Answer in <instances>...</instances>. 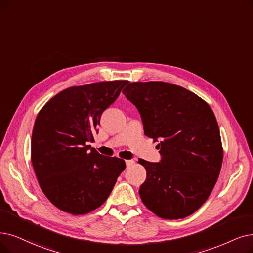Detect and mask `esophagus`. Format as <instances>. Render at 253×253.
<instances>
[{"instance_id":"esophagus-1","label":"esophagus","mask_w":253,"mask_h":253,"mask_svg":"<svg viewBox=\"0 0 253 253\" xmlns=\"http://www.w3.org/2000/svg\"><path fill=\"white\" fill-rule=\"evenodd\" d=\"M134 163H135V162H134L133 160H126V165L127 168L132 166Z\"/></svg>"}]
</instances>
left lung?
<instances>
[{
  "mask_svg": "<svg viewBox=\"0 0 253 253\" xmlns=\"http://www.w3.org/2000/svg\"><path fill=\"white\" fill-rule=\"evenodd\" d=\"M123 92L138 109L144 134L159 142L158 163L139 160L146 169L141 200L163 219L193 214L210 196L223 160L214 112L193 92L165 82L129 83Z\"/></svg>",
  "mask_w": 253,
  "mask_h": 253,
  "instance_id": "1",
  "label": "left lung"
}]
</instances>
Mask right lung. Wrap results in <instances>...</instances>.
<instances>
[{"label":"right lung","mask_w":253,"mask_h":253,"mask_svg":"<svg viewBox=\"0 0 253 253\" xmlns=\"http://www.w3.org/2000/svg\"><path fill=\"white\" fill-rule=\"evenodd\" d=\"M128 81L70 87L55 95L38 113L32 133L31 161L44 195L55 207L84 215L102 206L124 160L92 148L100 116Z\"/></svg>","instance_id":"add662e5"}]
</instances>
